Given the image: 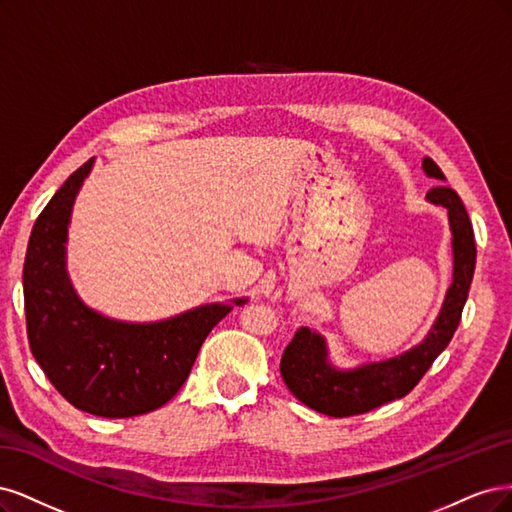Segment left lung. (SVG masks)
I'll return each instance as SVG.
<instances>
[{
  "label": "left lung",
  "instance_id": "8db88e82",
  "mask_svg": "<svg viewBox=\"0 0 512 512\" xmlns=\"http://www.w3.org/2000/svg\"><path fill=\"white\" fill-rule=\"evenodd\" d=\"M423 170L444 180L434 159H423ZM427 200L449 210L453 232V285L440 310V317L427 338L415 349L381 364H370L353 372H338L325 361V342L319 334L300 327L280 359V374L291 393L329 417L364 415L387 402L400 400L419 385L436 357L447 349L461 321L476 266V242L468 210L451 187H434Z\"/></svg>",
  "mask_w": 512,
  "mask_h": 512
}]
</instances>
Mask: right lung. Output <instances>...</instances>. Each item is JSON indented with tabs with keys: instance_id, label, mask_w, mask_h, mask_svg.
I'll list each match as a JSON object with an SVG mask.
<instances>
[{
	"instance_id": "add662e5",
	"label": "right lung",
	"mask_w": 512,
	"mask_h": 512,
	"mask_svg": "<svg viewBox=\"0 0 512 512\" xmlns=\"http://www.w3.org/2000/svg\"><path fill=\"white\" fill-rule=\"evenodd\" d=\"M91 163L70 174L31 229L23 268L27 338L48 381L72 406L123 419L174 398L206 336L232 308L210 304L170 321L127 325L80 304L65 276L63 244L74 197Z\"/></svg>"
}]
</instances>
